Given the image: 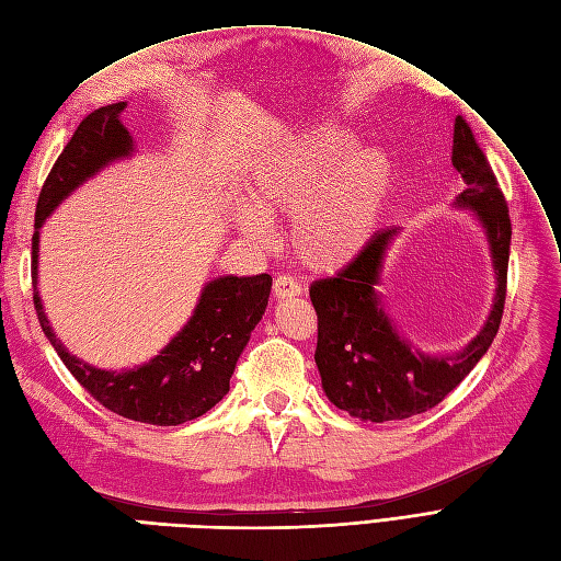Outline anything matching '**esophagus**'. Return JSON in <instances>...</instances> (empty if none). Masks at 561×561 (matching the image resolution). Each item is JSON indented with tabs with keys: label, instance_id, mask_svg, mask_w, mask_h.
Here are the masks:
<instances>
[{
	"label": "esophagus",
	"instance_id": "34e87169",
	"mask_svg": "<svg viewBox=\"0 0 561 561\" xmlns=\"http://www.w3.org/2000/svg\"><path fill=\"white\" fill-rule=\"evenodd\" d=\"M304 293V287L293 276H278L274 280V297L276 299H293Z\"/></svg>",
	"mask_w": 561,
	"mask_h": 561
}]
</instances>
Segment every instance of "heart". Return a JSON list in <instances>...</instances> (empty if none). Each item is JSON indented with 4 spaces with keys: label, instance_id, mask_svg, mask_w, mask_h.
<instances>
[{
    "label": "heart",
    "instance_id": "1",
    "mask_svg": "<svg viewBox=\"0 0 561 561\" xmlns=\"http://www.w3.org/2000/svg\"><path fill=\"white\" fill-rule=\"evenodd\" d=\"M394 187L392 158L357 148L351 131L318 127L301 146L262 160L237 227L255 245H272L274 218H295L293 245L313 272H339L371 243Z\"/></svg>",
    "mask_w": 561,
    "mask_h": 561
}]
</instances>
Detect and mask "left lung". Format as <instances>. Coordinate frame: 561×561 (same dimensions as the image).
I'll use <instances>...</instances> for the list:
<instances>
[{
  "label": "left lung",
  "instance_id": "left-lung-1",
  "mask_svg": "<svg viewBox=\"0 0 561 561\" xmlns=\"http://www.w3.org/2000/svg\"><path fill=\"white\" fill-rule=\"evenodd\" d=\"M453 167L465 179V190L453 199V206L471 210L482 227L496 280L490 316L461 351L422 353L385 311L382 268L388 248L399 234L397 227L380 229L334 278L311 285L322 390L336 409L362 422L403 420L434 409L471 374L499 332L506 301L511 218L494 173L461 115L455 118Z\"/></svg>",
  "mask_w": 561,
  "mask_h": 561
}]
</instances>
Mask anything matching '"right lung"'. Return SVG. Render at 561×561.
<instances>
[{"label":"right lung","mask_w":561,"mask_h":561,"mask_svg":"<svg viewBox=\"0 0 561 561\" xmlns=\"http://www.w3.org/2000/svg\"><path fill=\"white\" fill-rule=\"evenodd\" d=\"M125 108L127 102L108 104L83 118L42 187L32 237L34 308L55 353L96 401L129 420L176 427L204 415L229 392V378L250 341V332L266 311L272 276H218L208 280L181 332L171 336L156 357L131 369H100L67 351L55 336L36 289L38 237L46 218L85 181L113 162L134 156L137 148L121 121Z\"/></svg>","instance_id":"obj_1"}]
</instances>
